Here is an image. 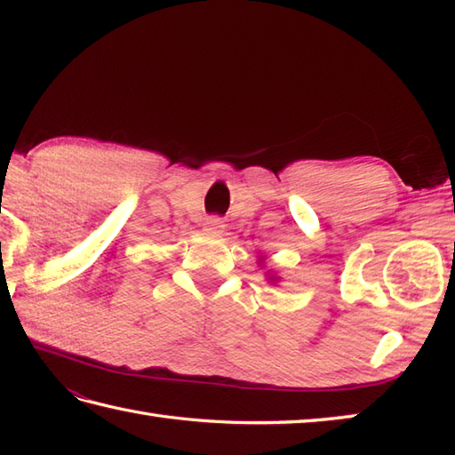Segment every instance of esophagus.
<instances>
[{
	"label": "esophagus",
	"mask_w": 455,
	"mask_h": 455,
	"mask_svg": "<svg viewBox=\"0 0 455 455\" xmlns=\"http://www.w3.org/2000/svg\"><path fill=\"white\" fill-rule=\"evenodd\" d=\"M222 228H225V225H222V220L219 217H211V219H207L205 228H203V230H205L207 235H220Z\"/></svg>",
	"instance_id": "34e87169"
}]
</instances>
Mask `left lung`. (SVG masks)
I'll list each match as a JSON object with an SVG mask.
<instances>
[{
	"instance_id": "obj_1",
	"label": "left lung",
	"mask_w": 455,
	"mask_h": 455,
	"mask_svg": "<svg viewBox=\"0 0 455 455\" xmlns=\"http://www.w3.org/2000/svg\"><path fill=\"white\" fill-rule=\"evenodd\" d=\"M258 266H259V267H264V256H259V258H258ZM266 277H267V282L272 283V285L279 283V275L272 274V269H267V272H266Z\"/></svg>"
}]
</instances>
